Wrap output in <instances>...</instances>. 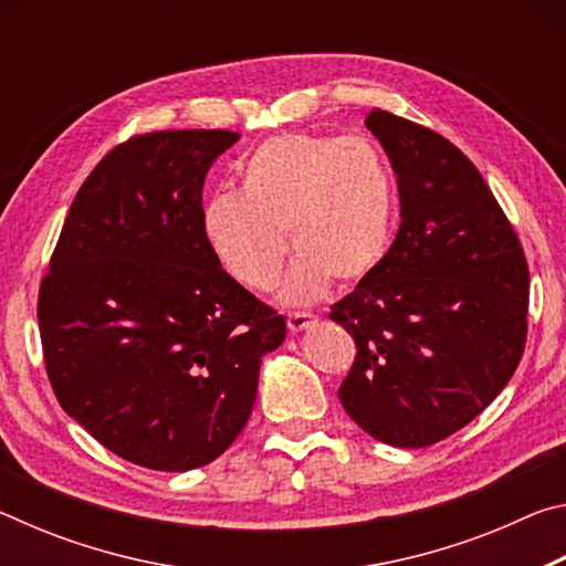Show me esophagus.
<instances>
[{"label": "esophagus", "mask_w": 566, "mask_h": 566, "mask_svg": "<svg viewBox=\"0 0 566 566\" xmlns=\"http://www.w3.org/2000/svg\"><path fill=\"white\" fill-rule=\"evenodd\" d=\"M317 324V317H312V314L306 312H290L286 314V327H290V332H304L310 329Z\"/></svg>", "instance_id": "34e87169"}]
</instances>
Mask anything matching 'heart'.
<instances>
[{"label":"heart","mask_w":566,"mask_h":566,"mask_svg":"<svg viewBox=\"0 0 566 566\" xmlns=\"http://www.w3.org/2000/svg\"><path fill=\"white\" fill-rule=\"evenodd\" d=\"M237 171L239 191H217L205 202L202 237L239 284L272 290L286 256L284 232L296 252L284 282L292 304L314 302L332 280H367L387 256L397 185L369 139L276 134Z\"/></svg>","instance_id":"heart-1"}]
</instances>
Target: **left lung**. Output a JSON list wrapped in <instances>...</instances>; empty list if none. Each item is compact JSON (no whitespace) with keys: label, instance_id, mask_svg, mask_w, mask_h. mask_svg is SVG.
Masks as SVG:
<instances>
[{"label":"left lung","instance_id":"left-lung-1","mask_svg":"<svg viewBox=\"0 0 566 566\" xmlns=\"http://www.w3.org/2000/svg\"><path fill=\"white\" fill-rule=\"evenodd\" d=\"M367 127L397 171L401 224L381 264L332 304L357 357L342 407L369 437L429 447L512 379L526 342L530 266L510 219L452 142L385 109Z\"/></svg>","mask_w":566,"mask_h":566}]
</instances>
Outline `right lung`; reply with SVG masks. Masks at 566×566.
<instances>
[{"label":"right lung","mask_w":566,"mask_h":566,"mask_svg":"<svg viewBox=\"0 0 566 566\" xmlns=\"http://www.w3.org/2000/svg\"><path fill=\"white\" fill-rule=\"evenodd\" d=\"M229 129L137 134L76 191L40 286L44 367L62 409L127 462L205 467L242 432L282 314L202 237L209 167Z\"/></svg>","instance_id":"1"}]
</instances>
